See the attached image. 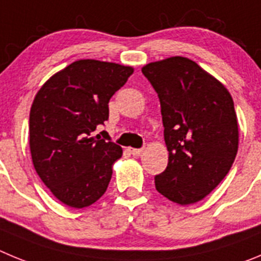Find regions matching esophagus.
Listing matches in <instances>:
<instances>
[{"mask_svg":"<svg viewBox=\"0 0 261 261\" xmlns=\"http://www.w3.org/2000/svg\"><path fill=\"white\" fill-rule=\"evenodd\" d=\"M128 152H130L133 156H140L143 152V148H128Z\"/></svg>","mask_w":261,"mask_h":261,"instance_id":"obj_1","label":"esophagus"}]
</instances>
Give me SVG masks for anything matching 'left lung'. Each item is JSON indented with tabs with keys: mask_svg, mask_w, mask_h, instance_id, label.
Returning <instances> with one entry per match:
<instances>
[{
	"mask_svg": "<svg viewBox=\"0 0 261 261\" xmlns=\"http://www.w3.org/2000/svg\"><path fill=\"white\" fill-rule=\"evenodd\" d=\"M156 91L169 151L156 190L180 205L196 203L218 186L238 151V122L227 90L198 63L171 57L145 65Z\"/></svg>",
	"mask_w": 261,
	"mask_h": 261,
	"instance_id": "8db88e82",
	"label": "left lung"
}]
</instances>
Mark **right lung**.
Masks as SVG:
<instances>
[{"label":"right lung","mask_w":261,"mask_h":261,"mask_svg":"<svg viewBox=\"0 0 261 261\" xmlns=\"http://www.w3.org/2000/svg\"><path fill=\"white\" fill-rule=\"evenodd\" d=\"M133 67L79 60L53 75L30 112V148L36 173L60 201L84 208L101 198L122 148L107 131L110 97L125 86Z\"/></svg>","instance_id":"right-lung-1"}]
</instances>
